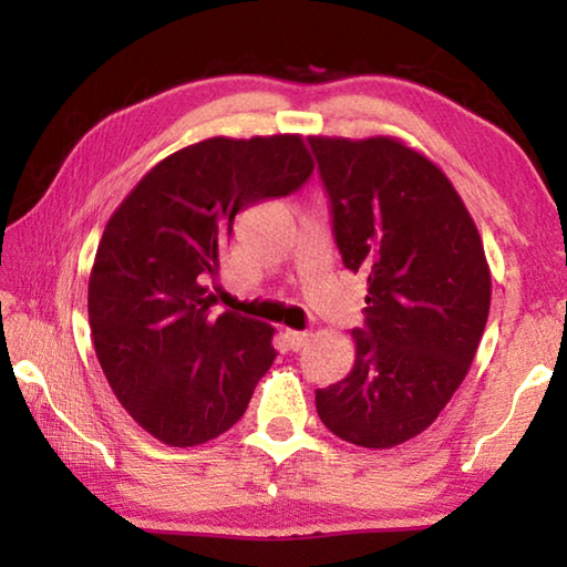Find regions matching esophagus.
<instances>
[{"instance_id":"obj_1","label":"esophagus","mask_w":567,"mask_h":567,"mask_svg":"<svg viewBox=\"0 0 567 567\" xmlns=\"http://www.w3.org/2000/svg\"><path fill=\"white\" fill-rule=\"evenodd\" d=\"M285 342H287V348H290L292 352H297V350H302L307 342L312 340V334L310 332H297V330H285Z\"/></svg>"}]
</instances>
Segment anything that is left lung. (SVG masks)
<instances>
[{
	"mask_svg": "<svg viewBox=\"0 0 567 567\" xmlns=\"http://www.w3.org/2000/svg\"><path fill=\"white\" fill-rule=\"evenodd\" d=\"M348 270L368 280L350 375L315 392L324 427L385 450L437 420L483 338L491 267L435 162L395 137H310Z\"/></svg>",
	"mask_w": 567,
	"mask_h": 567,
	"instance_id": "obj_1",
	"label": "left lung"
}]
</instances>
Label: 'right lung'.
<instances>
[{"label":"right lung","instance_id":"obj_1","mask_svg":"<svg viewBox=\"0 0 567 567\" xmlns=\"http://www.w3.org/2000/svg\"><path fill=\"white\" fill-rule=\"evenodd\" d=\"M312 167L300 134L209 137L157 162L104 227L87 292L94 352L122 408L159 443L227 433L270 370L275 330L215 315L207 282L239 209L300 189Z\"/></svg>","mask_w":567,"mask_h":567}]
</instances>
